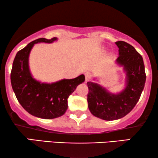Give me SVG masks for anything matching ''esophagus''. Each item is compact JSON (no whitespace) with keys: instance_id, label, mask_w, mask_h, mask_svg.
<instances>
[{"instance_id":"esophagus-1","label":"esophagus","mask_w":158,"mask_h":158,"mask_svg":"<svg viewBox=\"0 0 158 158\" xmlns=\"http://www.w3.org/2000/svg\"><path fill=\"white\" fill-rule=\"evenodd\" d=\"M85 82L89 81V80L90 79V77H91V75H90V73H86L85 74Z\"/></svg>"}]
</instances>
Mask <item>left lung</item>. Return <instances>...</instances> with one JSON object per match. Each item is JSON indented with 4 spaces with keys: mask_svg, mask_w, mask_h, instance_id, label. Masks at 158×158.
Wrapping results in <instances>:
<instances>
[{
    "mask_svg": "<svg viewBox=\"0 0 158 158\" xmlns=\"http://www.w3.org/2000/svg\"><path fill=\"white\" fill-rule=\"evenodd\" d=\"M118 57L116 63L126 73L125 88L118 94H112L94 82H88V109L93 115L101 119H119L134 109L141 96L146 81L142 57L128 43L118 41Z\"/></svg>",
    "mask_w": 158,
    "mask_h": 158,
    "instance_id": "left-lung-1",
    "label": "left lung"
}]
</instances>
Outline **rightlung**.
<instances>
[{
	"mask_svg": "<svg viewBox=\"0 0 158 158\" xmlns=\"http://www.w3.org/2000/svg\"><path fill=\"white\" fill-rule=\"evenodd\" d=\"M57 40V37L40 38L30 42L17 52L10 73L13 90L21 106L32 116L44 119L63 115L68 107V97L79 84L85 81L84 75L52 83H41L32 76L29 65L32 47L37 43H52Z\"/></svg>",
	"mask_w": 158,
	"mask_h": 158,
	"instance_id": "obj_1",
	"label": "right lung"
}]
</instances>
